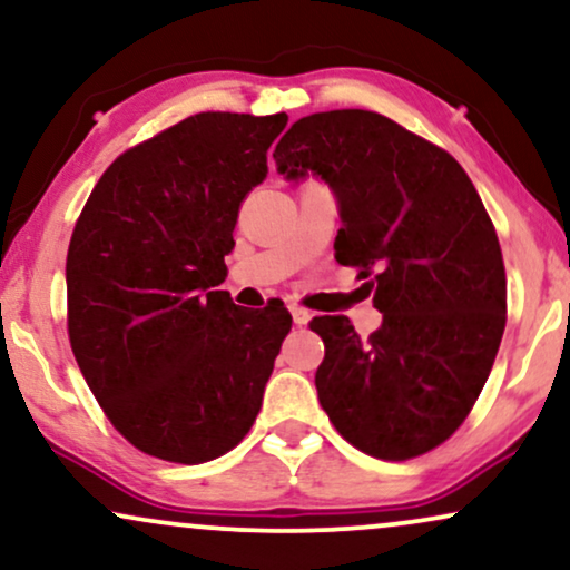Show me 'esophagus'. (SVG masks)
I'll return each instance as SVG.
<instances>
[{"instance_id":"obj_1","label":"esophagus","mask_w":570,"mask_h":570,"mask_svg":"<svg viewBox=\"0 0 570 570\" xmlns=\"http://www.w3.org/2000/svg\"><path fill=\"white\" fill-rule=\"evenodd\" d=\"M292 318H294V323H297V326H305V323L309 321V313H307L305 307L294 305V307H292Z\"/></svg>"}]
</instances>
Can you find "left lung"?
<instances>
[{"label": "left lung", "mask_w": 570, "mask_h": 570, "mask_svg": "<svg viewBox=\"0 0 570 570\" xmlns=\"http://www.w3.org/2000/svg\"><path fill=\"white\" fill-rule=\"evenodd\" d=\"M273 160L315 173L338 199L336 261L370 278L381 328L360 338L321 315V407L352 446L410 460L446 442L476 405L508 321V278L476 186L442 147L371 110L299 118Z\"/></svg>", "instance_id": "1"}]
</instances>
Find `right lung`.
<instances>
[{
    "instance_id": "add662e5",
    "label": "right lung",
    "mask_w": 570,
    "mask_h": 570,
    "mask_svg": "<svg viewBox=\"0 0 570 570\" xmlns=\"http://www.w3.org/2000/svg\"><path fill=\"white\" fill-rule=\"evenodd\" d=\"M286 112H197L126 149L70 236L68 336L115 429L147 455L197 465L247 436L292 315L244 309L226 255L268 176Z\"/></svg>"
}]
</instances>
